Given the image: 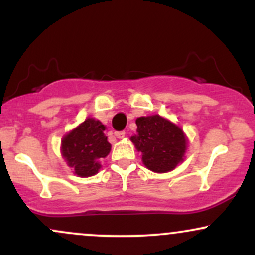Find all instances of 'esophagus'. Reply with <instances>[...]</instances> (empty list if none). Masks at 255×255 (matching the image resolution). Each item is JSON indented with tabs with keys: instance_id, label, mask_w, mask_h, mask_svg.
Segmentation results:
<instances>
[{
	"instance_id": "1",
	"label": "esophagus",
	"mask_w": 255,
	"mask_h": 255,
	"mask_svg": "<svg viewBox=\"0 0 255 255\" xmlns=\"http://www.w3.org/2000/svg\"><path fill=\"white\" fill-rule=\"evenodd\" d=\"M125 135H126V133H125L124 130H121V131H116V133H115V136H116V137H119V139H124Z\"/></svg>"
}]
</instances>
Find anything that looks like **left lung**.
Wrapping results in <instances>:
<instances>
[{
	"mask_svg": "<svg viewBox=\"0 0 255 255\" xmlns=\"http://www.w3.org/2000/svg\"><path fill=\"white\" fill-rule=\"evenodd\" d=\"M137 129L130 140L142 153V163L154 172L174 170L183 160L187 139L178 126L159 115L136 119Z\"/></svg>",
	"mask_w": 255,
	"mask_h": 255,
	"instance_id": "8db88e82",
	"label": "left lung"
}]
</instances>
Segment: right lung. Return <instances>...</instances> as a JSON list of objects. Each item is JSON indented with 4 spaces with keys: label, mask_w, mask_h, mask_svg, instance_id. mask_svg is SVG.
Here are the masks:
<instances>
[{
    "label": "right lung",
    "mask_w": 255,
    "mask_h": 255,
    "mask_svg": "<svg viewBox=\"0 0 255 255\" xmlns=\"http://www.w3.org/2000/svg\"><path fill=\"white\" fill-rule=\"evenodd\" d=\"M105 126L95 119L83 124L63 136L61 153L79 177L93 176L101 169V160L109 154L111 145L104 135Z\"/></svg>",
    "instance_id": "1"
}]
</instances>
